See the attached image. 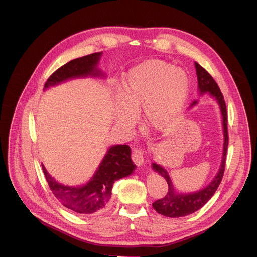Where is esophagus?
Returning a JSON list of instances; mask_svg holds the SVG:
<instances>
[{
    "label": "esophagus",
    "instance_id": "1",
    "mask_svg": "<svg viewBox=\"0 0 257 257\" xmlns=\"http://www.w3.org/2000/svg\"><path fill=\"white\" fill-rule=\"evenodd\" d=\"M132 160L135 163L137 166H142L144 164L145 160V151L142 148H135L132 153Z\"/></svg>",
    "mask_w": 257,
    "mask_h": 257
}]
</instances>
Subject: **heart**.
Wrapping results in <instances>:
<instances>
[{
    "mask_svg": "<svg viewBox=\"0 0 257 257\" xmlns=\"http://www.w3.org/2000/svg\"><path fill=\"white\" fill-rule=\"evenodd\" d=\"M189 90L190 80L183 69L162 60L145 61L124 76L121 103L114 111L116 125L132 128L142 110L148 127L165 128L182 112Z\"/></svg>",
    "mask_w": 257,
    "mask_h": 257,
    "instance_id": "obj_1",
    "label": "heart"
}]
</instances>
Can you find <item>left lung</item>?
<instances>
[{
	"label": "left lung",
	"instance_id": "obj_1",
	"mask_svg": "<svg viewBox=\"0 0 257 257\" xmlns=\"http://www.w3.org/2000/svg\"><path fill=\"white\" fill-rule=\"evenodd\" d=\"M195 68H196V75H197V81H198V92L199 95L209 94L213 97L217 105L220 107L221 114H222V126H223V134H224V144H223V155L221 161V166L217 170L215 177L212 179L206 188L203 190H199L197 192H191V193H179L176 191L174 183L170 179L167 170L157 164V163H152L151 167L157 172L160 176L164 177L165 180L168 184V192L165 195L157 201H154L152 207L158 213L169 216V217H181L192 214L201 207H204L207 201L213 196V194L219 188V185L222 181V178L224 175L225 169V162H226V152H227V146H228V133H227V111H226V105L224 102L223 94L219 85L216 84L214 79L211 77L204 67H201L198 63L195 62ZM198 100H194L191 107L197 105Z\"/></svg>",
	"mask_w": 257,
	"mask_h": 257
}]
</instances>
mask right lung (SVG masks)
<instances>
[{"label": "right lung", "instance_id": "1", "mask_svg": "<svg viewBox=\"0 0 257 257\" xmlns=\"http://www.w3.org/2000/svg\"><path fill=\"white\" fill-rule=\"evenodd\" d=\"M102 53L95 52L69 61L49 77L44 91L76 78H106V75L97 67ZM42 167L49 188L62 205L77 213L92 214L100 212L108 206L113 183L133 174L136 165L132 161L130 146L113 145L107 150L94 175L81 185L62 184L49 175L44 164Z\"/></svg>", "mask_w": 257, "mask_h": 257}]
</instances>
